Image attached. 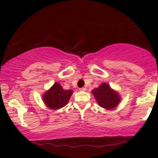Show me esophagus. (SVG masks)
<instances>
[{
  "instance_id": "1",
  "label": "esophagus",
  "mask_w": 158,
  "mask_h": 158,
  "mask_svg": "<svg viewBox=\"0 0 158 158\" xmlns=\"http://www.w3.org/2000/svg\"><path fill=\"white\" fill-rule=\"evenodd\" d=\"M79 90L80 91H85V90H86V88H84V87L81 88V89H79Z\"/></svg>"
}]
</instances>
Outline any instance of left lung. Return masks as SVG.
<instances>
[{
  "instance_id": "obj_1",
  "label": "left lung",
  "mask_w": 158,
  "mask_h": 158,
  "mask_svg": "<svg viewBox=\"0 0 158 158\" xmlns=\"http://www.w3.org/2000/svg\"><path fill=\"white\" fill-rule=\"evenodd\" d=\"M92 93L99 105L106 109H111L116 107L121 100L118 94L112 90L106 83H104L98 88L93 89Z\"/></svg>"
}]
</instances>
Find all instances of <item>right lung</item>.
I'll return each mask as SVG.
<instances>
[{
    "mask_svg": "<svg viewBox=\"0 0 158 158\" xmlns=\"http://www.w3.org/2000/svg\"><path fill=\"white\" fill-rule=\"evenodd\" d=\"M73 93L71 90H63L62 86L56 82L42 98L47 106L52 109H58L68 104Z\"/></svg>",
    "mask_w": 158,
    "mask_h": 158,
    "instance_id": "1",
    "label": "right lung"
}]
</instances>
